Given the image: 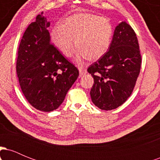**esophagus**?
Returning <instances> with one entry per match:
<instances>
[{"label": "esophagus", "mask_w": 160, "mask_h": 160, "mask_svg": "<svg viewBox=\"0 0 160 160\" xmlns=\"http://www.w3.org/2000/svg\"><path fill=\"white\" fill-rule=\"evenodd\" d=\"M78 69H79V71H80V75H82L86 73V70L83 66H80V67H78Z\"/></svg>", "instance_id": "1"}]
</instances>
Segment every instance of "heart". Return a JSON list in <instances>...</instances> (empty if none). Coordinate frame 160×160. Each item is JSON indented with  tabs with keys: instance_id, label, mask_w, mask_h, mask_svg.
I'll return each instance as SVG.
<instances>
[{
	"instance_id": "1",
	"label": "heart",
	"mask_w": 160,
	"mask_h": 160,
	"mask_svg": "<svg viewBox=\"0 0 160 160\" xmlns=\"http://www.w3.org/2000/svg\"><path fill=\"white\" fill-rule=\"evenodd\" d=\"M113 27L109 20L91 13L70 16L53 28V43L65 56L70 57L79 47L76 60L88 58L97 60L108 52L113 37ZM76 43H75V38Z\"/></svg>"
}]
</instances>
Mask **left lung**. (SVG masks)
Returning a JSON list of instances; mask_svg holds the SVG:
<instances>
[{
    "label": "left lung",
    "mask_w": 160,
    "mask_h": 160,
    "mask_svg": "<svg viewBox=\"0 0 160 160\" xmlns=\"http://www.w3.org/2000/svg\"><path fill=\"white\" fill-rule=\"evenodd\" d=\"M141 65L136 34L122 22L116 27L108 52L88 68L94 79L90 95L95 105L104 111L122 105L132 92Z\"/></svg>",
    "instance_id": "obj_1"
}]
</instances>
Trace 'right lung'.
<instances>
[{
  "mask_svg": "<svg viewBox=\"0 0 160 160\" xmlns=\"http://www.w3.org/2000/svg\"><path fill=\"white\" fill-rule=\"evenodd\" d=\"M42 12L24 33L16 73L25 98L43 112L56 110L79 76V71L51 43L49 22Z\"/></svg>",
  "mask_w": 160,
  "mask_h": 160,
  "instance_id": "1",
  "label": "right lung"
}]
</instances>
